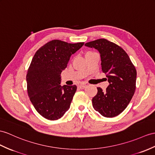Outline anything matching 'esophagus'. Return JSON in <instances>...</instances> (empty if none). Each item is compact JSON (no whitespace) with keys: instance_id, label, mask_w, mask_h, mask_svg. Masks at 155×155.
I'll return each mask as SVG.
<instances>
[{"instance_id":"esophagus-1","label":"esophagus","mask_w":155,"mask_h":155,"mask_svg":"<svg viewBox=\"0 0 155 155\" xmlns=\"http://www.w3.org/2000/svg\"><path fill=\"white\" fill-rule=\"evenodd\" d=\"M87 86V85H85V84H81V85H79V87L81 88V89H84V88L86 87Z\"/></svg>"}]
</instances>
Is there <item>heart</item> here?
<instances>
[{
	"instance_id": "1",
	"label": "heart",
	"mask_w": 155,
	"mask_h": 155,
	"mask_svg": "<svg viewBox=\"0 0 155 155\" xmlns=\"http://www.w3.org/2000/svg\"><path fill=\"white\" fill-rule=\"evenodd\" d=\"M89 53H91V52H87V53H86V54H89Z\"/></svg>"
}]
</instances>
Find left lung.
Instances as JSON below:
<instances>
[{
  "label": "left lung",
  "mask_w": 155,
  "mask_h": 155,
  "mask_svg": "<svg viewBox=\"0 0 155 155\" xmlns=\"http://www.w3.org/2000/svg\"><path fill=\"white\" fill-rule=\"evenodd\" d=\"M85 45L99 52L102 71L109 83L105 91L97 87V94L92 99L93 107L107 118L118 116L125 110L134 95L135 68L123 48L107 39H97Z\"/></svg>",
  "instance_id": "1"
}]
</instances>
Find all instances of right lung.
I'll use <instances>...</instances> for the list:
<instances>
[{
  "instance_id": "right-lung-1",
  "label": "right lung",
  "mask_w": 155,
  "mask_h": 155,
  "mask_svg": "<svg viewBox=\"0 0 155 155\" xmlns=\"http://www.w3.org/2000/svg\"><path fill=\"white\" fill-rule=\"evenodd\" d=\"M84 45L52 40L33 56L26 75L28 93L35 110L47 120H58L70 108L77 87L60 85V74Z\"/></svg>"
}]
</instances>
